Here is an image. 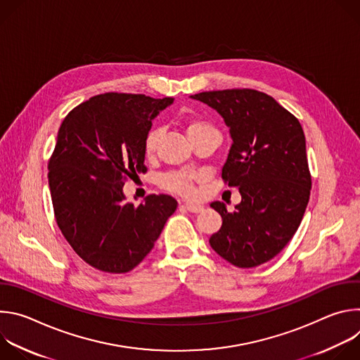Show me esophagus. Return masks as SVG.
I'll return each mask as SVG.
<instances>
[{
  "label": "esophagus",
  "instance_id": "esophagus-1",
  "mask_svg": "<svg viewBox=\"0 0 360 360\" xmlns=\"http://www.w3.org/2000/svg\"><path fill=\"white\" fill-rule=\"evenodd\" d=\"M182 208L188 212H192V214H200L203 211V207L199 203H184Z\"/></svg>",
  "mask_w": 360,
  "mask_h": 360
}]
</instances>
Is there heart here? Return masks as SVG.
<instances>
[{
    "mask_svg": "<svg viewBox=\"0 0 360 360\" xmlns=\"http://www.w3.org/2000/svg\"><path fill=\"white\" fill-rule=\"evenodd\" d=\"M217 131V128L205 120L200 118H193L186 122V134L191 141ZM164 129L161 127H152L145 138H143V155L146 158H152L155 155L160 139L162 136ZM200 181V176L193 172L188 171H175L164 175L161 178V186L169 192L182 195V196H192L195 193V182Z\"/></svg>",
    "mask_w": 360,
    "mask_h": 360,
    "instance_id": "1",
    "label": "heart"
}]
</instances>
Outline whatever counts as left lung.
<instances>
[{
  "instance_id": "1",
  "label": "left lung",
  "mask_w": 360,
  "mask_h": 360,
  "mask_svg": "<svg viewBox=\"0 0 360 360\" xmlns=\"http://www.w3.org/2000/svg\"><path fill=\"white\" fill-rule=\"evenodd\" d=\"M191 98L217 110L228 125L232 146L222 179L238 186L242 196L233 212L224 202L211 203L222 226L210 243L238 268L262 265L292 239L309 202L312 178L303 129L271 95L256 89L208 91Z\"/></svg>"
}]
</instances>
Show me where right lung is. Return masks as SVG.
<instances>
[{"label":"right lung","instance_id":"right-lung-1","mask_svg":"<svg viewBox=\"0 0 360 360\" xmlns=\"http://www.w3.org/2000/svg\"><path fill=\"white\" fill-rule=\"evenodd\" d=\"M172 102L107 92L75 107L60 127L48 162L56 219L79 258L98 271H132L176 211L169 195H148L135 207L122 192L128 178L146 172L143 138Z\"/></svg>","mask_w":360,"mask_h":360}]
</instances>
